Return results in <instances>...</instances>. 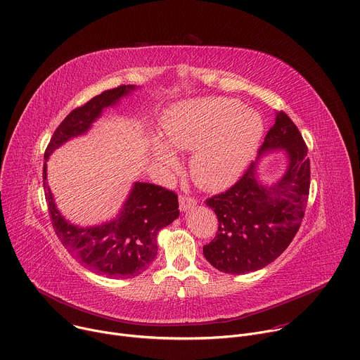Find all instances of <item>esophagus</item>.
Masks as SVG:
<instances>
[{
    "instance_id": "esophagus-1",
    "label": "esophagus",
    "mask_w": 360,
    "mask_h": 360,
    "mask_svg": "<svg viewBox=\"0 0 360 360\" xmlns=\"http://www.w3.org/2000/svg\"><path fill=\"white\" fill-rule=\"evenodd\" d=\"M179 203H180V210H181V212H186V210H188L190 207H193L197 202H195L194 197H190V195H180Z\"/></svg>"
}]
</instances>
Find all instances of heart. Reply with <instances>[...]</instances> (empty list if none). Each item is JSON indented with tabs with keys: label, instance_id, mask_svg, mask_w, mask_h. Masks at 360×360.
<instances>
[{
	"label": "heart",
	"instance_id": "heart-1",
	"mask_svg": "<svg viewBox=\"0 0 360 360\" xmlns=\"http://www.w3.org/2000/svg\"><path fill=\"white\" fill-rule=\"evenodd\" d=\"M163 140L174 150H193L190 173L206 190H220L242 174L263 136V120L253 110L221 97L200 98L174 107L163 120ZM155 162L174 169L177 158L155 140Z\"/></svg>",
	"mask_w": 360,
	"mask_h": 360
}]
</instances>
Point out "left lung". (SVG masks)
<instances>
[{
	"label": "left lung",
	"instance_id": "8db88e82",
	"mask_svg": "<svg viewBox=\"0 0 360 360\" xmlns=\"http://www.w3.org/2000/svg\"><path fill=\"white\" fill-rule=\"evenodd\" d=\"M278 148L288 151L289 167L277 183L262 186L252 163L230 188L206 200L219 227L213 240L203 246V255L223 273L246 274L270 264L288 249L302 224L310 162L307 146L285 111L276 114L259 154Z\"/></svg>",
	"mask_w": 360,
	"mask_h": 360
}]
</instances>
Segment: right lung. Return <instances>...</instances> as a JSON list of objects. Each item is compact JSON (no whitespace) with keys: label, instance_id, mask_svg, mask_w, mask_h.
<instances>
[{"label":"right lung","instance_id":"right-lung-1","mask_svg":"<svg viewBox=\"0 0 360 360\" xmlns=\"http://www.w3.org/2000/svg\"><path fill=\"white\" fill-rule=\"evenodd\" d=\"M134 86H120L93 97L74 108L56 129L44 153L46 160L71 137L84 134L103 108L127 96ZM46 198L53 229L67 252L89 270L111 278H130L141 274L157 256V233L179 217L177 194L162 186L134 183L123 210L110 223L96 227H77L57 210L46 183Z\"/></svg>","mask_w":360,"mask_h":360}]
</instances>
